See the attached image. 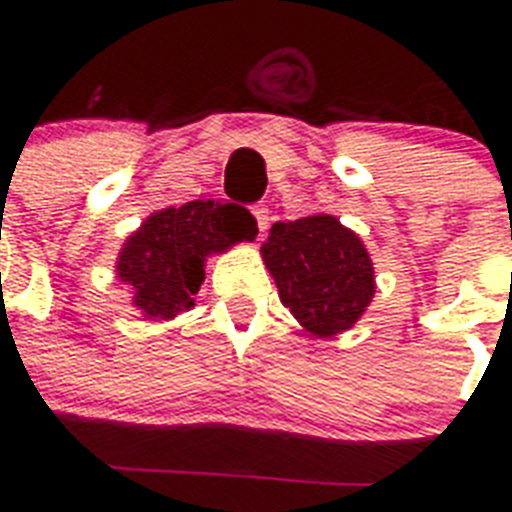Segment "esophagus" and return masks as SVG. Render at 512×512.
Wrapping results in <instances>:
<instances>
[{
	"instance_id": "obj_1",
	"label": "esophagus",
	"mask_w": 512,
	"mask_h": 512,
	"mask_svg": "<svg viewBox=\"0 0 512 512\" xmlns=\"http://www.w3.org/2000/svg\"><path fill=\"white\" fill-rule=\"evenodd\" d=\"M252 215H255L257 220V228L265 231V228H268V207H265V204H255V207H252Z\"/></svg>"
}]
</instances>
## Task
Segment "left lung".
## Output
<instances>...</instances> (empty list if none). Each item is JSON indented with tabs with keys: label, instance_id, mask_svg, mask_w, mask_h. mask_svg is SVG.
I'll return each mask as SVG.
<instances>
[{
	"label": "left lung",
	"instance_id": "obj_1",
	"mask_svg": "<svg viewBox=\"0 0 512 512\" xmlns=\"http://www.w3.org/2000/svg\"><path fill=\"white\" fill-rule=\"evenodd\" d=\"M281 303L316 337L356 324L374 297V268L364 241L332 215L273 223L260 247Z\"/></svg>",
	"mask_w": 512,
	"mask_h": 512
}]
</instances>
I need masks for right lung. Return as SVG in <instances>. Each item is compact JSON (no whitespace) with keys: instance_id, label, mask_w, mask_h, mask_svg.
<instances>
[{"instance_id":"1","label":"right lung","mask_w":512,"mask_h":512,"mask_svg":"<svg viewBox=\"0 0 512 512\" xmlns=\"http://www.w3.org/2000/svg\"><path fill=\"white\" fill-rule=\"evenodd\" d=\"M255 236V217L239 204L196 199L167 207L124 241L116 276L132 289V305L146 319L170 321L196 303L207 257Z\"/></svg>"}]
</instances>
